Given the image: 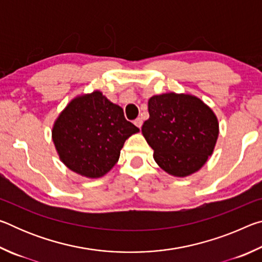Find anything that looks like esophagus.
Here are the masks:
<instances>
[{"label":"esophagus","mask_w":262,"mask_h":262,"mask_svg":"<svg viewBox=\"0 0 262 262\" xmlns=\"http://www.w3.org/2000/svg\"><path fill=\"white\" fill-rule=\"evenodd\" d=\"M142 123H143V121H142V119H141V118H137L136 120L134 121V125H135L136 127H139L140 129H141V127H142Z\"/></svg>","instance_id":"34e87169"}]
</instances>
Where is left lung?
Here are the masks:
<instances>
[{"label": "left lung", "instance_id": "1", "mask_svg": "<svg viewBox=\"0 0 262 262\" xmlns=\"http://www.w3.org/2000/svg\"><path fill=\"white\" fill-rule=\"evenodd\" d=\"M149 119L142 134L154 150V159L167 174L185 178L207 163L220 134L216 114L190 94L166 92L148 101Z\"/></svg>", "mask_w": 262, "mask_h": 262}]
</instances>
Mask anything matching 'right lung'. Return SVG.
Instances as JSON below:
<instances>
[{
  "instance_id": "1",
  "label": "right lung",
  "mask_w": 262,
  "mask_h": 262,
  "mask_svg": "<svg viewBox=\"0 0 262 262\" xmlns=\"http://www.w3.org/2000/svg\"><path fill=\"white\" fill-rule=\"evenodd\" d=\"M139 132L120 106L95 90L74 97L61 111L53 123L52 140L70 171L98 179L117 164L125 141Z\"/></svg>"
}]
</instances>
